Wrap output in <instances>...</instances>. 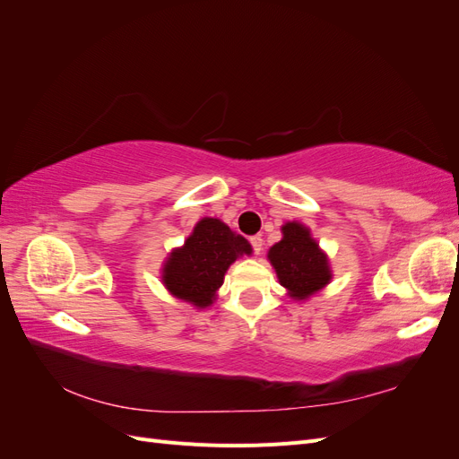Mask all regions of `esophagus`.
Masks as SVG:
<instances>
[{
  "label": "esophagus",
  "mask_w": 459,
  "mask_h": 459,
  "mask_svg": "<svg viewBox=\"0 0 459 459\" xmlns=\"http://www.w3.org/2000/svg\"><path fill=\"white\" fill-rule=\"evenodd\" d=\"M251 245L255 248V253L260 255L262 253V245H264V239L260 238V235H255V238H251Z\"/></svg>",
  "instance_id": "1"
}]
</instances>
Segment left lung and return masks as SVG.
Returning <instances> with one entry per match:
<instances>
[{
	"mask_svg": "<svg viewBox=\"0 0 459 459\" xmlns=\"http://www.w3.org/2000/svg\"><path fill=\"white\" fill-rule=\"evenodd\" d=\"M281 233V241L270 247L268 260L287 295L293 300H308L333 280L329 258L302 221H285Z\"/></svg>",
	"mask_w": 459,
	"mask_h": 459,
	"instance_id": "obj_1",
	"label": "left lung"
}]
</instances>
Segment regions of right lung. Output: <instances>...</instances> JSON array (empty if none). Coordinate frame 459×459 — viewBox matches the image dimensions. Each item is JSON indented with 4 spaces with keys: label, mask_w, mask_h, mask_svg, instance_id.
Here are the masks:
<instances>
[{
    "label": "right lung",
    "mask_w": 459,
    "mask_h": 459,
    "mask_svg": "<svg viewBox=\"0 0 459 459\" xmlns=\"http://www.w3.org/2000/svg\"><path fill=\"white\" fill-rule=\"evenodd\" d=\"M251 256L253 247L243 235L218 218H201L182 247L172 248L160 268V281L178 300L197 310L212 307L231 264Z\"/></svg>",
    "instance_id": "add662e5"
}]
</instances>
